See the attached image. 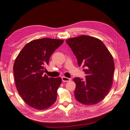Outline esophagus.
I'll return each mask as SVG.
<instances>
[{"label": "esophagus", "mask_w": 130, "mask_h": 130, "mask_svg": "<svg viewBox=\"0 0 130 130\" xmlns=\"http://www.w3.org/2000/svg\"><path fill=\"white\" fill-rule=\"evenodd\" d=\"M62 80L63 82H69V81H70L71 78L64 76V77H62Z\"/></svg>", "instance_id": "1"}]
</instances>
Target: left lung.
Instances as JSON below:
<instances>
[{"mask_svg": "<svg viewBox=\"0 0 130 130\" xmlns=\"http://www.w3.org/2000/svg\"><path fill=\"white\" fill-rule=\"evenodd\" d=\"M66 42L77 57L78 64L85 68L83 79L75 77V97L80 103L91 105L102 101L113 83L115 64L113 57L101 40L82 35L68 39Z\"/></svg>", "mask_w": 130, "mask_h": 130, "instance_id": "obj_1", "label": "left lung"}]
</instances>
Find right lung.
I'll use <instances>...</instances> for the list:
<instances>
[{"label": "right lung", "mask_w": 130, "mask_h": 130, "mask_svg": "<svg viewBox=\"0 0 130 130\" xmlns=\"http://www.w3.org/2000/svg\"><path fill=\"white\" fill-rule=\"evenodd\" d=\"M63 40L43 38L27 43L13 65L15 86L22 99L38 110L48 109L55 102L61 77L43 75L52 53L63 42Z\"/></svg>", "instance_id": "1"}]
</instances>
